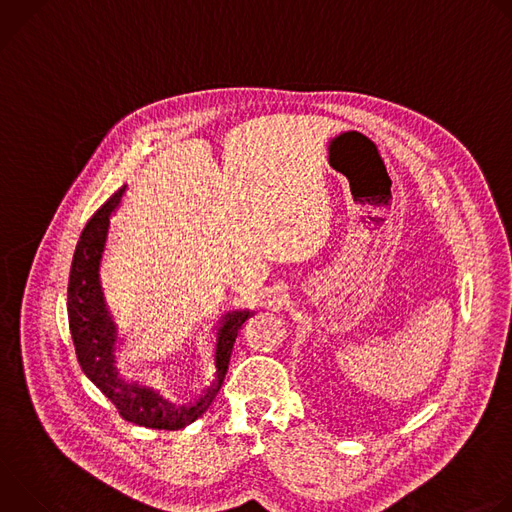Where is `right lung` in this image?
Masks as SVG:
<instances>
[{
    "label": "right lung",
    "instance_id": "right-lung-1",
    "mask_svg": "<svg viewBox=\"0 0 512 512\" xmlns=\"http://www.w3.org/2000/svg\"><path fill=\"white\" fill-rule=\"evenodd\" d=\"M123 192L125 186L91 216L77 243L75 257H72L68 277V324L72 342H75L83 373L117 407L125 421L150 429H184L210 407L218 389H221L237 334L253 312H227L218 322L214 344L216 373L212 385L194 403L178 407L164 399L154 387L125 381L117 369V324L105 302L101 283V261L111 227V214L121 204Z\"/></svg>",
    "mask_w": 512,
    "mask_h": 512
}]
</instances>
